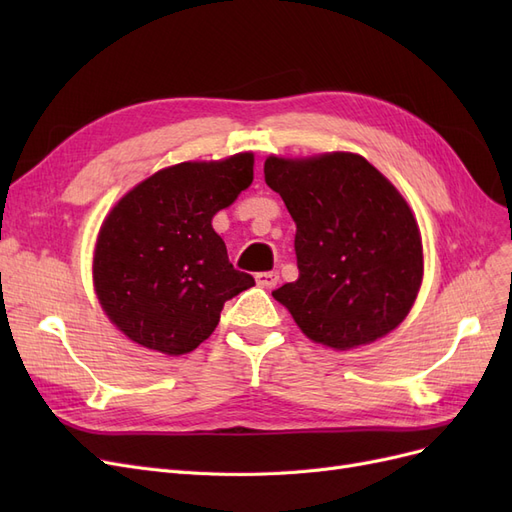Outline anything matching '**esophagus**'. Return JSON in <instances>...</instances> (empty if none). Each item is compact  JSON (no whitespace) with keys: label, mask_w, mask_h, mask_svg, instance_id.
<instances>
[{"label":"esophagus","mask_w":512,"mask_h":512,"mask_svg":"<svg viewBox=\"0 0 512 512\" xmlns=\"http://www.w3.org/2000/svg\"><path fill=\"white\" fill-rule=\"evenodd\" d=\"M277 282H280V273L277 271H260L256 273V284L262 288H273Z\"/></svg>","instance_id":"34e87169"}]
</instances>
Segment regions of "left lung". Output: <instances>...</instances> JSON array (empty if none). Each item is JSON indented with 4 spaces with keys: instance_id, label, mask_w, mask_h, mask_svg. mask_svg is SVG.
<instances>
[{
    "instance_id": "1",
    "label": "left lung",
    "mask_w": 512,
    "mask_h": 512,
    "mask_svg": "<svg viewBox=\"0 0 512 512\" xmlns=\"http://www.w3.org/2000/svg\"><path fill=\"white\" fill-rule=\"evenodd\" d=\"M265 181L294 224L299 280L273 290L299 329L348 350L391 333L423 280V245L406 200L365 158H267Z\"/></svg>"
}]
</instances>
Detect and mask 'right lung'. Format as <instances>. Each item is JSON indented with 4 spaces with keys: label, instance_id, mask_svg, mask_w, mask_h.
Returning a JSON list of instances; mask_svg holds the SVG:
<instances>
[{
    "label": "right lung",
    "instance_id": "1",
    "mask_svg": "<svg viewBox=\"0 0 512 512\" xmlns=\"http://www.w3.org/2000/svg\"><path fill=\"white\" fill-rule=\"evenodd\" d=\"M254 179V156L183 162L123 196L102 224L94 280L106 316L132 342L185 354L215 331L226 301L256 282L228 260L211 220Z\"/></svg>",
    "mask_w": 512,
    "mask_h": 512
}]
</instances>
